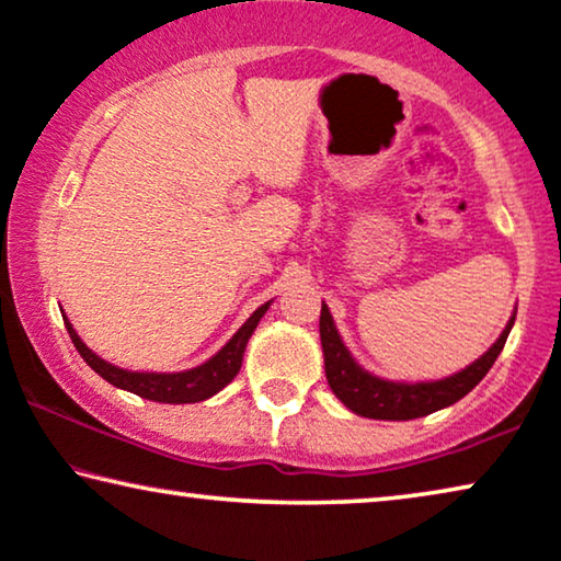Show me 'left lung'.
Masks as SVG:
<instances>
[{
  "instance_id": "obj_1",
  "label": "left lung",
  "mask_w": 561,
  "mask_h": 561,
  "mask_svg": "<svg viewBox=\"0 0 561 561\" xmlns=\"http://www.w3.org/2000/svg\"><path fill=\"white\" fill-rule=\"evenodd\" d=\"M512 324L514 317L508 320L506 330L501 332V337L491 345L489 353L481 355L473 365H468L466 370L450 375L446 380L408 386V382L380 380L375 375L365 373L353 360V355L347 353V347L342 345L330 309L328 305H322L320 340L324 353V373H328V382L334 396L353 413L363 417H375V421H413V417H423L446 405H454L456 400H461L466 392H471L479 386L483 375L496 363L501 350H504Z\"/></svg>"
}]
</instances>
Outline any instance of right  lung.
Instances as JSON below:
<instances>
[{"label":"right lung","mask_w":561,"mask_h":561,"mask_svg":"<svg viewBox=\"0 0 561 561\" xmlns=\"http://www.w3.org/2000/svg\"><path fill=\"white\" fill-rule=\"evenodd\" d=\"M266 309H270V302L262 305L256 312L249 317V320L241 324V330L233 334V337L224 345L219 353H216L211 360L194 367V370H183V373H130V370H121L111 363L100 360V357L93 353V350L85 347V342L78 337V332L72 330V324L67 322L65 317V328L70 332V340L78 353L82 355L93 370L105 378L111 386L136 392V396L146 398V400H156V403H171V405H181V403H198V400H206L219 392L221 388H227L229 382L237 378L239 367H241V357H244L247 342L252 337V332L256 330L259 320H262Z\"/></svg>","instance_id":"1"}]
</instances>
